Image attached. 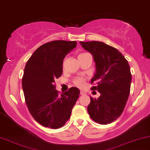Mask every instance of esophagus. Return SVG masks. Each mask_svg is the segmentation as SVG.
<instances>
[{
	"mask_svg": "<svg viewBox=\"0 0 150 150\" xmlns=\"http://www.w3.org/2000/svg\"><path fill=\"white\" fill-rule=\"evenodd\" d=\"M80 95L84 96V95H86V92H84V91H80Z\"/></svg>",
	"mask_w": 150,
	"mask_h": 150,
	"instance_id": "1",
	"label": "esophagus"
}]
</instances>
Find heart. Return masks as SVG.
<instances>
[{
  "mask_svg": "<svg viewBox=\"0 0 150 150\" xmlns=\"http://www.w3.org/2000/svg\"><path fill=\"white\" fill-rule=\"evenodd\" d=\"M73 82L75 85L77 86H78L79 88H81V87H83V86H84L85 79L83 78V77H76V78L74 79Z\"/></svg>",
  "mask_w": 150,
  "mask_h": 150,
  "instance_id": "obj_1",
  "label": "heart"
}]
</instances>
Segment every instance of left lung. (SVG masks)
Returning <instances> with one entry per match:
<instances>
[{
    "label": "left lung",
    "instance_id": "8db88e82",
    "mask_svg": "<svg viewBox=\"0 0 150 150\" xmlns=\"http://www.w3.org/2000/svg\"><path fill=\"white\" fill-rule=\"evenodd\" d=\"M93 55L96 72L91 83L97 81L99 98L91 97L87 108L91 118L101 125L115 121L122 114L130 92L132 75L129 64L121 52L102 42H80Z\"/></svg>",
    "mask_w": 150,
    "mask_h": 150
}]
</instances>
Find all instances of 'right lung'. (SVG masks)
I'll return each mask as SVG.
<instances>
[{
  "label": "right lung",
  "mask_w": 150,
  "mask_h": 150,
  "mask_svg": "<svg viewBox=\"0 0 150 150\" xmlns=\"http://www.w3.org/2000/svg\"><path fill=\"white\" fill-rule=\"evenodd\" d=\"M76 46V41L49 42L38 48L26 64L22 79L25 102L33 119L44 127L64 125L78 99L77 88L59 95L55 85L62 74L64 59Z\"/></svg>",
  "instance_id": "add662e5"
}]
</instances>
